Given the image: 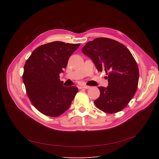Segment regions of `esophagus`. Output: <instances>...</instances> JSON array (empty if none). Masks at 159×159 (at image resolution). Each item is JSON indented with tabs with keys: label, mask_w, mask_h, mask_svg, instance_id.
<instances>
[{
	"label": "esophagus",
	"mask_w": 159,
	"mask_h": 159,
	"mask_svg": "<svg viewBox=\"0 0 159 159\" xmlns=\"http://www.w3.org/2000/svg\"><path fill=\"white\" fill-rule=\"evenodd\" d=\"M79 88H80V89H89L90 86H88V85H82V86L79 87Z\"/></svg>",
	"instance_id": "obj_1"
}]
</instances>
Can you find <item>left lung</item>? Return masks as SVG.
<instances>
[{
	"label": "left lung",
	"mask_w": 159,
	"mask_h": 159,
	"mask_svg": "<svg viewBox=\"0 0 159 159\" xmlns=\"http://www.w3.org/2000/svg\"><path fill=\"white\" fill-rule=\"evenodd\" d=\"M82 51L93 60L98 71L104 69L108 74V86L98 87L100 96L95 105L108 114L121 111L138 87L139 70L132 54L123 44L106 38L89 41Z\"/></svg>",
	"instance_id": "8db88e82"
}]
</instances>
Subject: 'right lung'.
<instances>
[{
    "mask_svg": "<svg viewBox=\"0 0 159 159\" xmlns=\"http://www.w3.org/2000/svg\"><path fill=\"white\" fill-rule=\"evenodd\" d=\"M80 44L48 43L36 48L26 60L22 80L31 103L43 115H61L69 108L77 93L76 87L63 86L59 75Z\"/></svg>",
    "mask_w": 159,
    "mask_h": 159,
    "instance_id": "obj_1",
    "label": "right lung"
}]
</instances>
